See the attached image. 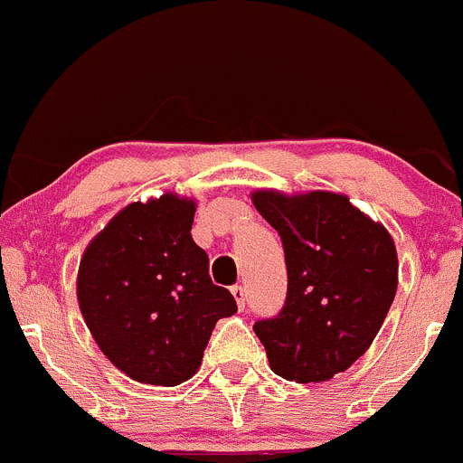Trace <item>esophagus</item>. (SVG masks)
I'll use <instances>...</instances> for the list:
<instances>
[{"instance_id":"esophagus-1","label":"esophagus","mask_w":463,"mask_h":463,"mask_svg":"<svg viewBox=\"0 0 463 463\" xmlns=\"http://www.w3.org/2000/svg\"><path fill=\"white\" fill-rule=\"evenodd\" d=\"M232 295H233V299H236L238 308H241V310L245 308V290H242V286H233Z\"/></svg>"}]
</instances>
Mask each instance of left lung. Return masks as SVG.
<instances>
[{
    "label": "left lung",
    "instance_id": "left-lung-1",
    "mask_svg": "<svg viewBox=\"0 0 463 463\" xmlns=\"http://www.w3.org/2000/svg\"><path fill=\"white\" fill-rule=\"evenodd\" d=\"M260 216L286 251L288 295L254 333L277 376L322 383L349 369L385 322L398 286L392 236L346 195L256 191Z\"/></svg>",
    "mask_w": 463,
    "mask_h": 463
}]
</instances>
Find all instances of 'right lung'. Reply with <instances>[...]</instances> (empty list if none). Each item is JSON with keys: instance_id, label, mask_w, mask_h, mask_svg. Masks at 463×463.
<instances>
[{"instance_id": "add662e5", "label": "right lung", "mask_w": 463, "mask_h": 463, "mask_svg": "<svg viewBox=\"0 0 463 463\" xmlns=\"http://www.w3.org/2000/svg\"><path fill=\"white\" fill-rule=\"evenodd\" d=\"M195 203L166 194L132 203L90 242L78 304L105 358L132 381L173 387L203 363L218 319L236 313L191 238Z\"/></svg>"}]
</instances>
